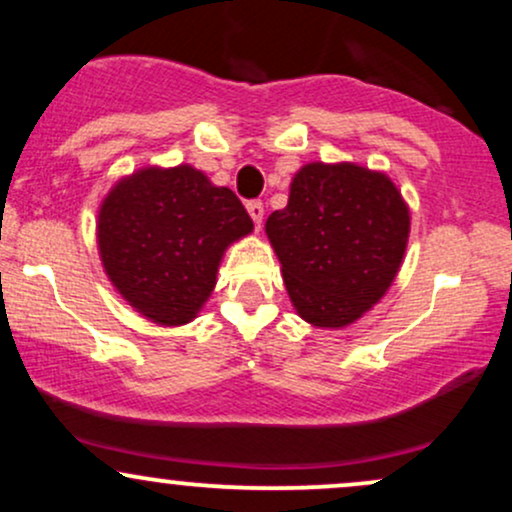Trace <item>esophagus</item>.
Wrapping results in <instances>:
<instances>
[{
  "label": "esophagus",
  "mask_w": 512,
  "mask_h": 512,
  "mask_svg": "<svg viewBox=\"0 0 512 512\" xmlns=\"http://www.w3.org/2000/svg\"><path fill=\"white\" fill-rule=\"evenodd\" d=\"M248 214L252 216V221H255V226L260 228V223L264 219V202H262V199H252V202H248Z\"/></svg>",
  "instance_id": "1"
}]
</instances>
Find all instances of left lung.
<instances>
[{"mask_svg":"<svg viewBox=\"0 0 512 512\" xmlns=\"http://www.w3.org/2000/svg\"><path fill=\"white\" fill-rule=\"evenodd\" d=\"M286 291L303 320L344 327L383 298L402 264L409 209L383 173L308 163L267 219Z\"/></svg>","mask_w":512,"mask_h":512,"instance_id":"8db88e82","label":"left lung"}]
</instances>
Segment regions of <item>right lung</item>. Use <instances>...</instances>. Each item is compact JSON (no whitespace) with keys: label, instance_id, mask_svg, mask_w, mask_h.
<instances>
[{"label":"right lung","instance_id":"right-lung-1","mask_svg":"<svg viewBox=\"0 0 512 512\" xmlns=\"http://www.w3.org/2000/svg\"><path fill=\"white\" fill-rule=\"evenodd\" d=\"M252 219L236 192L192 166L146 168L122 180L98 214V248L115 289L161 325L192 320L216 284L228 243Z\"/></svg>","mask_w":512,"mask_h":512}]
</instances>
